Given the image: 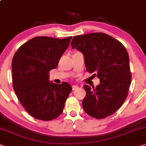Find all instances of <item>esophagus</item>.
<instances>
[{"label": "esophagus", "instance_id": "34e87169", "mask_svg": "<svg viewBox=\"0 0 146 146\" xmlns=\"http://www.w3.org/2000/svg\"><path fill=\"white\" fill-rule=\"evenodd\" d=\"M78 87H79L78 85H72V89H73V90H75V89H78Z\"/></svg>", "mask_w": 146, "mask_h": 146}]
</instances>
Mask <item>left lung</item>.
I'll use <instances>...</instances> for the list:
<instances>
[{"label":"left lung","mask_w":146,"mask_h":146,"mask_svg":"<svg viewBox=\"0 0 146 146\" xmlns=\"http://www.w3.org/2000/svg\"><path fill=\"white\" fill-rule=\"evenodd\" d=\"M73 49L83 53L86 70L100 79L96 87L85 85L82 106L89 116L103 119L113 114L127 98L131 81L129 55L123 44L103 33L76 35Z\"/></svg>","instance_id":"8db88e82"}]
</instances>
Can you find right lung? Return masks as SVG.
Instances as JSON below:
<instances>
[{
  "mask_svg": "<svg viewBox=\"0 0 146 146\" xmlns=\"http://www.w3.org/2000/svg\"><path fill=\"white\" fill-rule=\"evenodd\" d=\"M71 38L37 36L21 45L14 55L13 89L25 110L36 119L49 121L63 113L72 87L66 82H50L49 71L57 67Z\"/></svg>",
  "mask_w": 146,
  "mask_h": 146,
  "instance_id": "obj_1",
  "label": "right lung"
}]
</instances>
